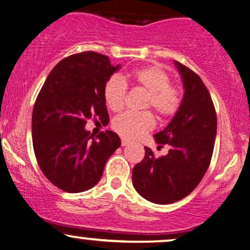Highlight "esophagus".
Wrapping results in <instances>:
<instances>
[{"instance_id": "34e87169", "label": "esophagus", "mask_w": 250, "mask_h": 250, "mask_svg": "<svg viewBox=\"0 0 250 250\" xmlns=\"http://www.w3.org/2000/svg\"><path fill=\"white\" fill-rule=\"evenodd\" d=\"M127 145H130V142L126 139H122V146H127Z\"/></svg>"}]
</instances>
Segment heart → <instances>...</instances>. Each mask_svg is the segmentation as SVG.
Here are the masks:
<instances>
[{
	"mask_svg": "<svg viewBox=\"0 0 250 250\" xmlns=\"http://www.w3.org/2000/svg\"><path fill=\"white\" fill-rule=\"evenodd\" d=\"M137 86L147 91L145 107H153L163 118L171 117L179 110L181 103L180 92L169 84V76L158 65L139 67L126 75ZM127 85L124 79L113 76L104 85V101L106 106L113 112L124 107ZM155 125L154 116L146 112H125L116 117L112 123L114 131L125 139H138Z\"/></svg>",
	"mask_w": 250,
	"mask_h": 250,
	"instance_id": "heart-1",
	"label": "heart"
}]
</instances>
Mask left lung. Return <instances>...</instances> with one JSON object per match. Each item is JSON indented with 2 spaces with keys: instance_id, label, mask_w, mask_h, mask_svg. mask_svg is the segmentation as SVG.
Wrapping results in <instances>:
<instances>
[{
  "instance_id": "obj_1",
  "label": "left lung",
  "mask_w": 250,
  "mask_h": 250,
  "mask_svg": "<svg viewBox=\"0 0 250 250\" xmlns=\"http://www.w3.org/2000/svg\"><path fill=\"white\" fill-rule=\"evenodd\" d=\"M184 85V97L177 113L155 143L169 145L166 155L155 158L149 147L132 171L133 187L146 200L172 204L193 192L204 178L216 137V113L212 98L201 78L174 61Z\"/></svg>"
}]
</instances>
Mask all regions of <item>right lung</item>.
Wrapping results in <instances>:
<instances>
[{"instance_id": "right-lung-1", "label": "right lung", "mask_w": 250, "mask_h": 250, "mask_svg": "<svg viewBox=\"0 0 250 250\" xmlns=\"http://www.w3.org/2000/svg\"><path fill=\"white\" fill-rule=\"evenodd\" d=\"M120 64L86 51L62 60L49 73L32 111V145L43 174L58 188L79 193L101 180L105 164L119 147L112 131L95 139L85 125L98 117L108 122L104 85Z\"/></svg>"}]
</instances>
